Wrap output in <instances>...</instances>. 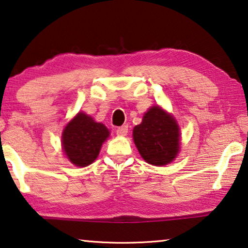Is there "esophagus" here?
Instances as JSON below:
<instances>
[{
  "instance_id": "1",
  "label": "esophagus",
  "mask_w": 248,
  "mask_h": 248,
  "mask_svg": "<svg viewBox=\"0 0 248 248\" xmlns=\"http://www.w3.org/2000/svg\"><path fill=\"white\" fill-rule=\"evenodd\" d=\"M127 132H128V126H127V125H123V126L117 127V129H116V134L119 136H126Z\"/></svg>"
}]
</instances>
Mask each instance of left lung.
Listing matches in <instances>:
<instances>
[{"instance_id":"obj_1","label":"left lung","mask_w":248,"mask_h":248,"mask_svg":"<svg viewBox=\"0 0 248 248\" xmlns=\"http://www.w3.org/2000/svg\"><path fill=\"white\" fill-rule=\"evenodd\" d=\"M133 137L140 156L154 166L169 164L179 151V126L159 107L146 112L143 122L134 127Z\"/></svg>"}]
</instances>
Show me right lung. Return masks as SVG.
Instances as JSON below:
<instances>
[{"label": "right lung", "mask_w": 248, "mask_h": 248, "mask_svg": "<svg viewBox=\"0 0 248 248\" xmlns=\"http://www.w3.org/2000/svg\"><path fill=\"white\" fill-rule=\"evenodd\" d=\"M108 134L102 123H96L91 116L80 112L63 129V151L72 164L86 167L96 159Z\"/></svg>", "instance_id": "obj_1"}]
</instances>
